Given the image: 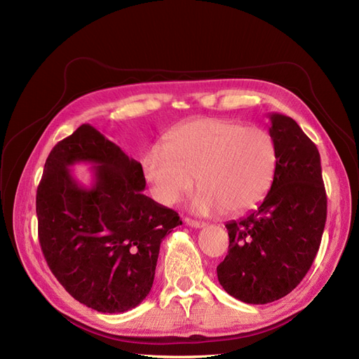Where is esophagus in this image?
<instances>
[{"mask_svg": "<svg viewBox=\"0 0 359 359\" xmlns=\"http://www.w3.org/2000/svg\"><path fill=\"white\" fill-rule=\"evenodd\" d=\"M186 224L190 227H194V229H201V227H205L206 223L203 222H196V220H191V219H186Z\"/></svg>", "mask_w": 359, "mask_h": 359, "instance_id": "34e87169", "label": "esophagus"}]
</instances>
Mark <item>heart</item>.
I'll use <instances>...</instances> for the list:
<instances>
[{
    "mask_svg": "<svg viewBox=\"0 0 359 359\" xmlns=\"http://www.w3.org/2000/svg\"><path fill=\"white\" fill-rule=\"evenodd\" d=\"M142 163L160 203H177L196 177L201 189L190 201L191 211L243 214L262 202L273 186L277 147L262 127L201 118L172 130L165 147L151 148Z\"/></svg>",
    "mask_w": 359,
    "mask_h": 359,
    "instance_id": "b5f03b06",
    "label": "heart"
}]
</instances>
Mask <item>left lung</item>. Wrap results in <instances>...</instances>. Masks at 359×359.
<instances>
[{"instance_id": "8db88e82", "label": "left lung", "mask_w": 359, "mask_h": 359, "mask_svg": "<svg viewBox=\"0 0 359 359\" xmlns=\"http://www.w3.org/2000/svg\"><path fill=\"white\" fill-rule=\"evenodd\" d=\"M277 169L257 208L226 223L229 252L217 266L223 289L247 304L286 297L306 277L327 222L320 154L295 119L269 114Z\"/></svg>"}]
</instances>
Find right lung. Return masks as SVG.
Listing matches in <instances>:
<instances>
[{
    "label": "right lung",
    "instance_id": "1",
    "mask_svg": "<svg viewBox=\"0 0 359 359\" xmlns=\"http://www.w3.org/2000/svg\"><path fill=\"white\" fill-rule=\"evenodd\" d=\"M93 165L85 188L69 168ZM142 165L90 124L58 142L45 163L36 211L52 274L83 306L124 313L153 287L160 244L180 215L142 193Z\"/></svg>",
    "mask_w": 359,
    "mask_h": 359
}]
</instances>
